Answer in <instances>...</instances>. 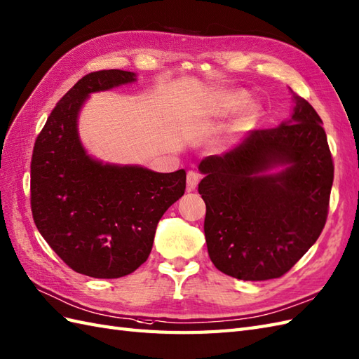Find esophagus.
Masks as SVG:
<instances>
[{"instance_id": "1", "label": "esophagus", "mask_w": 359, "mask_h": 359, "mask_svg": "<svg viewBox=\"0 0 359 359\" xmlns=\"http://www.w3.org/2000/svg\"><path fill=\"white\" fill-rule=\"evenodd\" d=\"M200 182V174L194 170H189L187 174V187L188 191H194L197 188V183Z\"/></svg>"}]
</instances>
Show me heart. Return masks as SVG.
Returning a JSON list of instances; mask_svg holds the SVG:
<instances>
[{"instance_id":"1","label":"heart","mask_w":359,"mask_h":359,"mask_svg":"<svg viewBox=\"0 0 359 359\" xmlns=\"http://www.w3.org/2000/svg\"><path fill=\"white\" fill-rule=\"evenodd\" d=\"M243 101H244L243 95H236V94L224 95L222 97V100H219L218 106L222 110H233L240 106ZM256 118H258V107L253 104L245 106L243 112L240 114V116L236 118L235 126H233L235 130H247V128H250L255 124Z\"/></svg>"}]
</instances>
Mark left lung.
<instances>
[{"label": "left lung", "instance_id": "left-lung-1", "mask_svg": "<svg viewBox=\"0 0 359 359\" xmlns=\"http://www.w3.org/2000/svg\"><path fill=\"white\" fill-rule=\"evenodd\" d=\"M278 164L273 177L259 172ZM205 236L215 267L241 280L280 278L314 244L329 212L334 161L321 118L296 97L290 121L253 130L200 162Z\"/></svg>", "mask_w": 359, "mask_h": 359}]
</instances>
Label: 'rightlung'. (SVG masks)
<instances>
[{
	"label": "right lung",
	"mask_w": 359,
	"mask_h": 359,
	"mask_svg": "<svg viewBox=\"0 0 359 359\" xmlns=\"http://www.w3.org/2000/svg\"><path fill=\"white\" fill-rule=\"evenodd\" d=\"M133 72L81 77L36 137L30 205L34 224L71 270L98 279L133 273L149 258L161 217L187 188V172L103 165L86 154L77 115L90 92L130 83Z\"/></svg>",
	"instance_id": "add662e5"
}]
</instances>
